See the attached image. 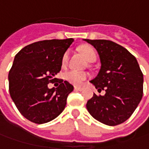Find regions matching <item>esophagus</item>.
Here are the masks:
<instances>
[{"label": "esophagus", "instance_id": "obj_1", "mask_svg": "<svg viewBox=\"0 0 149 149\" xmlns=\"http://www.w3.org/2000/svg\"><path fill=\"white\" fill-rule=\"evenodd\" d=\"M74 89L77 91H81L82 90V87L81 86H75Z\"/></svg>", "mask_w": 149, "mask_h": 149}]
</instances>
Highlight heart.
<instances>
[{"instance_id":"b5f03b06","label":"heart","mask_w":149,"mask_h":149,"mask_svg":"<svg viewBox=\"0 0 149 149\" xmlns=\"http://www.w3.org/2000/svg\"><path fill=\"white\" fill-rule=\"evenodd\" d=\"M81 51L85 56V58L86 60L90 63L95 62L96 59V52L95 49L89 46H85L81 48ZM70 54L68 51H67L62 58V65L63 67H67L68 64V61H69ZM89 77V74L86 72L83 71H78V70L72 69L64 73V78L68 82L72 83L73 85H81L85 80L87 79V77Z\"/></svg>"}]
</instances>
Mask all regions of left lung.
<instances>
[{"instance_id": "1", "label": "left lung", "mask_w": 149, "mask_h": 149, "mask_svg": "<svg viewBox=\"0 0 149 149\" xmlns=\"http://www.w3.org/2000/svg\"><path fill=\"white\" fill-rule=\"evenodd\" d=\"M100 56L99 73L91 82L99 92L87 101L86 109L94 119L106 125L126 121L139 104L143 92V77L135 57L120 44L106 39H85Z\"/></svg>"}]
</instances>
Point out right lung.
<instances>
[{"mask_svg":"<svg viewBox=\"0 0 149 149\" xmlns=\"http://www.w3.org/2000/svg\"><path fill=\"white\" fill-rule=\"evenodd\" d=\"M73 39L42 40L29 44L15 55L9 72V91L20 114L35 124L53 120L63 112L73 86L60 79L57 88L48 84L57 78L62 58Z\"/></svg>","mask_w":149,"mask_h":149,"instance_id":"add662e5","label":"right lung"}]
</instances>
